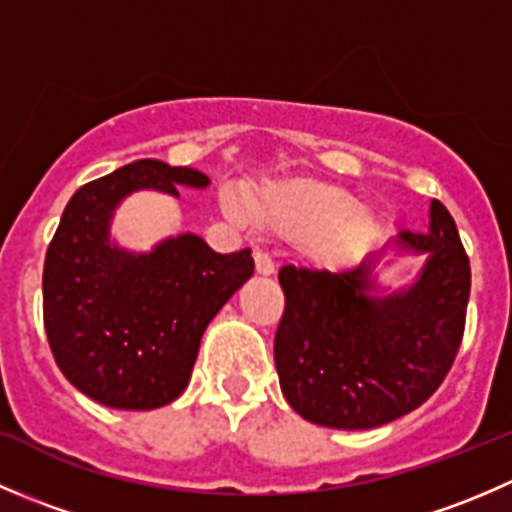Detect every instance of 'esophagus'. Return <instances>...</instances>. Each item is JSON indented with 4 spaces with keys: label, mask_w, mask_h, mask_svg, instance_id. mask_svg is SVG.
Wrapping results in <instances>:
<instances>
[{
    "label": "esophagus",
    "mask_w": 512,
    "mask_h": 512,
    "mask_svg": "<svg viewBox=\"0 0 512 512\" xmlns=\"http://www.w3.org/2000/svg\"><path fill=\"white\" fill-rule=\"evenodd\" d=\"M255 270H257V275L272 277L275 275V262H272L265 252H255Z\"/></svg>",
    "instance_id": "1"
}]
</instances>
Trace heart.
Returning a JSON list of instances; mask_svg holds the SVG:
<instances>
[{
	"label": "heart",
	"mask_w": 512,
	"mask_h": 512,
	"mask_svg": "<svg viewBox=\"0 0 512 512\" xmlns=\"http://www.w3.org/2000/svg\"><path fill=\"white\" fill-rule=\"evenodd\" d=\"M223 210L232 223H247L277 237H299L304 257L317 265L339 267L374 240L381 215L356 203L342 185L317 180H280L247 195L245 208L235 195H223Z\"/></svg>",
	"instance_id": "obj_1"
}]
</instances>
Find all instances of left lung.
Segmentation results:
<instances>
[{
  "label": "left lung",
  "instance_id": "8db88e82",
  "mask_svg": "<svg viewBox=\"0 0 512 512\" xmlns=\"http://www.w3.org/2000/svg\"><path fill=\"white\" fill-rule=\"evenodd\" d=\"M404 256H423L422 267L404 286H386L380 272ZM280 285L275 366L287 404L317 426L366 431L411 414L446 379L471 265L451 213L431 200L428 232H399L342 272L282 267Z\"/></svg>",
  "mask_w": 512,
  "mask_h": 512
}]
</instances>
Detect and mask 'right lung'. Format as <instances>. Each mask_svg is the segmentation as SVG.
Returning a JSON list of instances; mask_svg holds the SVG:
<instances>
[{
  "label": "right lung",
  "instance_id": "right-lung-1",
  "mask_svg": "<svg viewBox=\"0 0 512 512\" xmlns=\"http://www.w3.org/2000/svg\"><path fill=\"white\" fill-rule=\"evenodd\" d=\"M210 178L141 158L74 193L44 262V327L61 374L96 404L151 411L178 399L200 339L255 272L250 250L220 255L195 232L131 250L113 235L141 190L180 198Z\"/></svg>",
  "mask_w": 512,
  "mask_h": 512
}]
</instances>
